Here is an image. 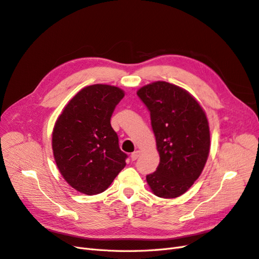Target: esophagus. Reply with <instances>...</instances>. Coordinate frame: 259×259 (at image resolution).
<instances>
[{"label": "esophagus", "mask_w": 259, "mask_h": 259, "mask_svg": "<svg viewBox=\"0 0 259 259\" xmlns=\"http://www.w3.org/2000/svg\"><path fill=\"white\" fill-rule=\"evenodd\" d=\"M139 154H140V151H135V152H133L132 153V155H131V159H132V161H135L138 156H139Z\"/></svg>", "instance_id": "obj_1"}]
</instances>
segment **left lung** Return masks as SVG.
I'll return each instance as SVG.
<instances>
[{
  "mask_svg": "<svg viewBox=\"0 0 259 259\" xmlns=\"http://www.w3.org/2000/svg\"><path fill=\"white\" fill-rule=\"evenodd\" d=\"M137 95L150 111L160 164L147 183L156 197H180L204 168L210 148L206 113L191 94L165 81L147 84Z\"/></svg>",
  "mask_w": 259,
  "mask_h": 259,
  "instance_id": "left-lung-1",
  "label": "left lung"
}]
</instances>
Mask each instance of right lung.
Segmentation results:
<instances>
[{
	"mask_svg": "<svg viewBox=\"0 0 259 259\" xmlns=\"http://www.w3.org/2000/svg\"><path fill=\"white\" fill-rule=\"evenodd\" d=\"M125 93L114 85L85 86L68 101L52 133L54 160L73 189L104 192L126 165L119 138L110 124Z\"/></svg>",
	"mask_w": 259,
	"mask_h": 259,
	"instance_id": "add662e5",
	"label": "right lung"
}]
</instances>
